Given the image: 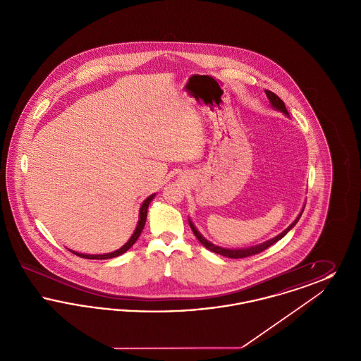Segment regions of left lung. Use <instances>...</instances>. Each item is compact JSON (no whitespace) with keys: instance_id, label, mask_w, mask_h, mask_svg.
<instances>
[{"instance_id":"obj_1","label":"left lung","mask_w":361,"mask_h":361,"mask_svg":"<svg viewBox=\"0 0 361 361\" xmlns=\"http://www.w3.org/2000/svg\"><path fill=\"white\" fill-rule=\"evenodd\" d=\"M265 93H267V97L269 99V102L272 104V106L276 108L277 111H281L283 114H286V115H288V111H287V108H286V104L283 103V100L279 97V96H276L274 92H271V90H265ZM303 212V211H302ZM302 212H300V215L295 219V222H292L281 234H279L277 237L275 238H272V240H267V242H264V243H261V245H257V246H253V247H247V249H224V247H221V246H215V245H212L211 242H208V240L196 230V227L193 226V224L189 221V226H190V228H192V231H193V234H195V237L197 238V240H200L204 246H206L208 250H211V252H214V253H218V255H221V256H224V257L228 258H245L249 257V256H255V255H258V253H261V252H264L265 249H268L269 246H272L274 243H276L277 240H281L290 230H291L292 227L295 226V224H298V221H299V218L302 216Z\"/></svg>"}]
</instances>
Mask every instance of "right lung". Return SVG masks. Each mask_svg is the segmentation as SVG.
<instances>
[{
	"label": "right lung",
	"mask_w": 361,
	"mask_h": 361,
	"mask_svg": "<svg viewBox=\"0 0 361 361\" xmlns=\"http://www.w3.org/2000/svg\"><path fill=\"white\" fill-rule=\"evenodd\" d=\"M154 196L155 195H150V196L143 202V204L140 207V211H139V222H137V228H135L133 237L128 240V242H127L124 246H121V249H118V250H115V252H112V253H106V255H82V253H77V252H73V250H70V252H71L73 255L78 256V257L87 258V259H105V258L118 257V256H121L124 252H127V250L137 242V238H139V235H140V233H142V230H143V227H145V224H146L147 208H149V204H150V202L153 200Z\"/></svg>",
	"instance_id": "1"
}]
</instances>
